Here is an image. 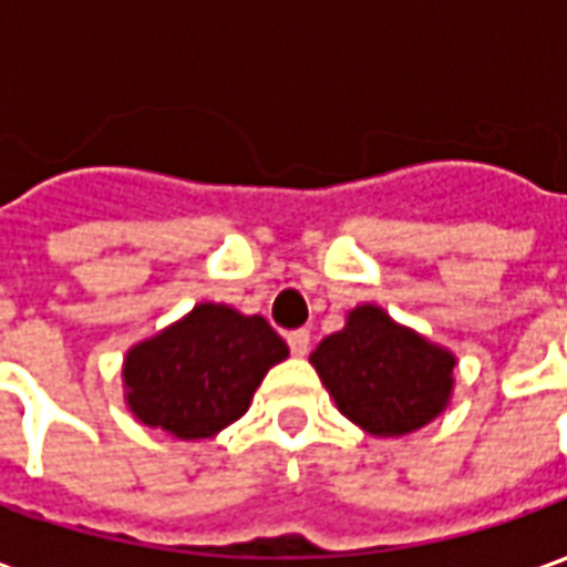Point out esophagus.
Masks as SVG:
<instances>
[{"mask_svg": "<svg viewBox=\"0 0 567 567\" xmlns=\"http://www.w3.org/2000/svg\"><path fill=\"white\" fill-rule=\"evenodd\" d=\"M285 340H288V349H291V355L303 358L309 352V331H307V328H297V331L288 333Z\"/></svg>", "mask_w": 567, "mask_h": 567, "instance_id": "esophagus-1", "label": "esophagus"}]
</instances>
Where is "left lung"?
Returning <instances> with one entry per match:
<instances>
[{
    "label": "left lung",
    "mask_w": 567,
    "mask_h": 567,
    "mask_svg": "<svg viewBox=\"0 0 567 567\" xmlns=\"http://www.w3.org/2000/svg\"><path fill=\"white\" fill-rule=\"evenodd\" d=\"M340 413L377 437H401L446 406L455 358L394 324L382 309L358 307L343 331L309 355Z\"/></svg>",
    "instance_id": "8db88e82"
}]
</instances>
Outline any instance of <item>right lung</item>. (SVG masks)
<instances>
[{
    "instance_id": "1",
    "label": "right lung",
    "mask_w": 567,
    "mask_h": 567,
    "mask_svg": "<svg viewBox=\"0 0 567 567\" xmlns=\"http://www.w3.org/2000/svg\"><path fill=\"white\" fill-rule=\"evenodd\" d=\"M282 358L288 346L267 319L199 303L127 355L130 410L175 437H212L246 413L264 373Z\"/></svg>"
}]
</instances>
